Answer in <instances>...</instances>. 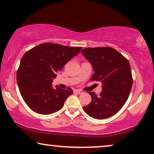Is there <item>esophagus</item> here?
Masks as SVG:
<instances>
[{"mask_svg":"<svg viewBox=\"0 0 154 154\" xmlns=\"http://www.w3.org/2000/svg\"><path fill=\"white\" fill-rule=\"evenodd\" d=\"M74 92H75V93H77V94H83V92L81 90H75Z\"/></svg>","mask_w":154,"mask_h":154,"instance_id":"1","label":"esophagus"}]
</instances>
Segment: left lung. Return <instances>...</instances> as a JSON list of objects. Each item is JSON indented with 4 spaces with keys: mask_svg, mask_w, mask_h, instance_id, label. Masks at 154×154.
I'll use <instances>...</instances> for the list:
<instances>
[{
    "mask_svg": "<svg viewBox=\"0 0 154 154\" xmlns=\"http://www.w3.org/2000/svg\"><path fill=\"white\" fill-rule=\"evenodd\" d=\"M81 53L94 71L91 81L102 84L100 95L89 92L92 101L83 107V110L95 119L112 116L125 104L131 91L132 76L130 63L117 50L109 47L85 48Z\"/></svg>",
    "mask_w": 154,
    "mask_h": 154,
    "instance_id": "left-lung-1",
    "label": "left lung"
}]
</instances>
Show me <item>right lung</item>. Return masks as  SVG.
Returning <instances> with one entry per match:
<instances>
[{
  "label": "right lung",
  "instance_id": "1",
  "mask_svg": "<svg viewBox=\"0 0 154 154\" xmlns=\"http://www.w3.org/2000/svg\"><path fill=\"white\" fill-rule=\"evenodd\" d=\"M81 47L43 43L29 50L22 57L17 81L23 100L31 110L49 115L60 110L69 95L70 88L61 89L52 83L65 64L79 53Z\"/></svg>",
  "mask_w": 154,
  "mask_h": 154
}]
</instances>
